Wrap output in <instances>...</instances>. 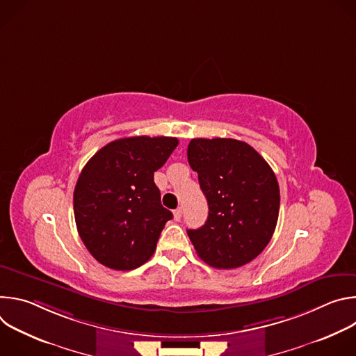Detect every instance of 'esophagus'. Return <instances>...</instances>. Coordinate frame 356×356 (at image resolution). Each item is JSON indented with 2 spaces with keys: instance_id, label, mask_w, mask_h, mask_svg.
<instances>
[{
  "instance_id": "obj_1",
  "label": "esophagus",
  "mask_w": 356,
  "mask_h": 356,
  "mask_svg": "<svg viewBox=\"0 0 356 356\" xmlns=\"http://www.w3.org/2000/svg\"><path fill=\"white\" fill-rule=\"evenodd\" d=\"M181 216H183V209H181V207H179L177 210H175L173 217H175L176 221H180V220H181Z\"/></svg>"
}]
</instances>
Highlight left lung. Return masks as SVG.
I'll return each instance as SVG.
<instances>
[{"label": "left lung", "instance_id": "1", "mask_svg": "<svg viewBox=\"0 0 356 356\" xmlns=\"http://www.w3.org/2000/svg\"><path fill=\"white\" fill-rule=\"evenodd\" d=\"M187 159L209 202V217L187 229L197 255L217 269L255 259L269 243L279 217L280 191L268 162L242 140L191 139Z\"/></svg>", "mask_w": 356, "mask_h": 356}]
</instances>
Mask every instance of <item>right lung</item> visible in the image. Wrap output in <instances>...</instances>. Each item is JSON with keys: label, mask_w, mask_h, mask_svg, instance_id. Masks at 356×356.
<instances>
[{"label": "right lung", "mask_w": 356, "mask_h": 356, "mask_svg": "<svg viewBox=\"0 0 356 356\" xmlns=\"http://www.w3.org/2000/svg\"><path fill=\"white\" fill-rule=\"evenodd\" d=\"M179 145L170 136L110 142L86 163L73 194L79 235L101 265L132 270L150 259L173 214L161 202L154 173Z\"/></svg>", "instance_id": "right-lung-1"}]
</instances>
